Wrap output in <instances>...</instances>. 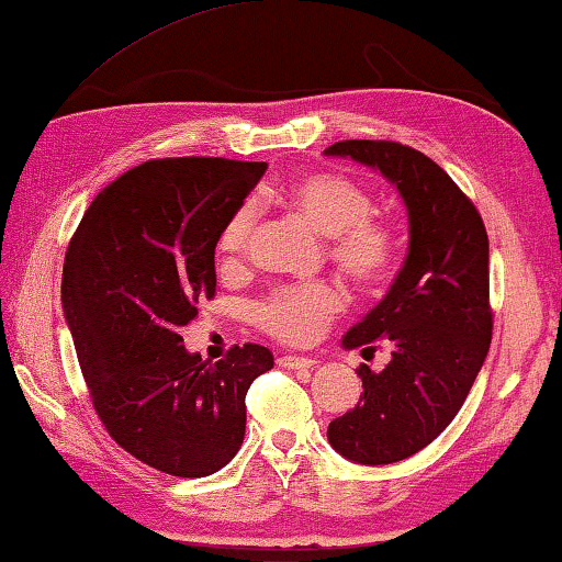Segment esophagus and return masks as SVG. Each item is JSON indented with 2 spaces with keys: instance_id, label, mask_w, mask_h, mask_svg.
<instances>
[{
  "instance_id": "34e87169",
  "label": "esophagus",
  "mask_w": 562,
  "mask_h": 562,
  "mask_svg": "<svg viewBox=\"0 0 562 562\" xmlns=\"http://www.w3.org/2000/svg\"><path fill=\"white\" fill-rule=\"evenodd\" d=\"M278 363L282 369H290V371H307L316 363L312 356H300V353H288V356H280Z\"/></svg>"
}]
</instances>
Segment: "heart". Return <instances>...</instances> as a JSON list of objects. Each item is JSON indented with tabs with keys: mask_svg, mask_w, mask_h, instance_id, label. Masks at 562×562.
<instances>
[{
	"mask_svg": "<svg viewBox=\"0 0 562 562\" xmlns=\"http://www.w3.org/2000/svg\"><path fill=\"white\" fill-rule=\"evenodd\" d=\"M294 216L329 238V258L356 288L373 290L383 284L395 268L397 236L391 226L371 218L373 201L361 187L339 175L310 171L272 191ZM258 221L252 203H240L218 233L221 262L231 268L248 248ZM341 292L329 282L284 288L265 300L255 316L268 334L282 341L304 344L322 331V326L341 310Z\"/></svg>",
	"mask_w": 562,
	"mask_h": 562,
	"instance_id": "obj_1",
	"label": "heart"
}]
</instances>
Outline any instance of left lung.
<instances>
[{
    "label": "left lung",
    "instance_id": "left-lung-1",
    "mask_svg": "<svg viewBox=\"0 0 562 562\" xmlns=\"http://www.w3.org/2000/svg\"><path fill=\"white\" fill-rule=\"evenodd\" d=\"M326 157L353 159L401 193L407 255L385 297L344 334V349H391L361 366L356 407L329 423V445L356 464H393L454 420L492 344L488 238L474 203L430 157L397 142L346 139Z\"/></svg>",
    "mask_w": 562,
    "mask_h": 562
}]
</instances>
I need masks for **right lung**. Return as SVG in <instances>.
<instances>
[{
  "mask_svg": "<svg viewBox=\"0 0 562 562\" xmlns=\"http://www.w3.org/2000/svg\"><path fill=\"white\" fill-rule=\"evenodd\" d=\"M265 161H145L98 193L70 238L60 282L80 371L112 440L171 476H209L246 437V393L274 356L260 344L201 361L181 326L216 292L223 223Z\"/></svg>",
  "mask_w": 562,
  "mask_h": 562,
  "instance_id": "obj_1",
  "label": "right lung"
}]
</instances>
